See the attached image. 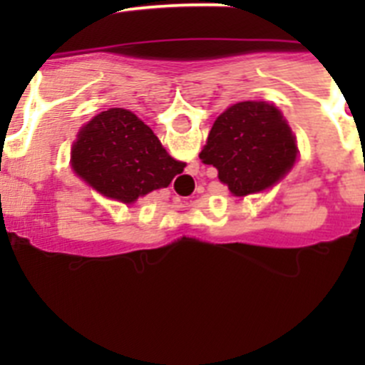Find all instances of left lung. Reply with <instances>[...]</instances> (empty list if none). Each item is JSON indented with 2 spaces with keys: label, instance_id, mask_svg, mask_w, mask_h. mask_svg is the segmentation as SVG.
I'll return each mask as SVG.
<instances>
[{
  "label": "left lung",
  "instance_id": "8db88e82",
  "mask_svg": "<svg viewBox=\"0 0 365 365\" xmlns=\"http://www.w3.org/2000/svg\"><path fill=\"white\" fill-rule=\"evenodd\" d=\"M296 140L282 113L265 102H240L212 125L199 159L217 168L234 195L272 186L296 160Z\"/></svg>",
  "mask_w": 365,
  "mask_h": 365
}]
</instances>
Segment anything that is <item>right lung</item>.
Listing matches in <instances>:
<instances>
[{
  "label": "right lung",
  "instance_id": "add662e5",
  "mask_svg": "<svg viewBox=\"0 0 365 365\" xmlns=\"http://www.w3.org/2000/svg\"><path fill=\"white\" fill-rule=\"evenodd\" d=\"M71 160L93 188L122 202L166 188L185 170L137 115L122 108L100 113L83 125Z\"/></svg>",
  "mask_w": 365,
  "mask_h": 365
}]
</instances>
